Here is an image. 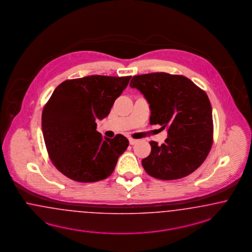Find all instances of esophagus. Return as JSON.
<instances>
[{"label": "esophagus", "mask_w": 252, "mask_h": 252, "mask_svg": "<svg viewBox=\"0 0 252 252\" xmlns=\"http://www.w3.org/2000/svg\"><path fill=\"white\" fill-rule=\"evenodd\" d=\"M137 141H138V140H136V139H132V138H129V143H130L131 145L135 144Z\"/></svg>", "instance_id": "obj_1"}]
</instances>
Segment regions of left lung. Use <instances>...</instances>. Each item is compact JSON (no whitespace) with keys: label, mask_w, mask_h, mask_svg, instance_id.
Returning <instances> with one entry per match:
<instances>
[{"label":"left lung","mask_w":252,"mask_h":252,"mask_svg":"<svg viewBox=\"0 0 252 252\" xmlns=\"http://www.w3.org/2000/svg\"><path fill=\"white\" fill-rule=\"evenodd\" d=\"M129 85L150 104V125L168 127V138L160 146L150 141L151 153L141 160L145 171L157 179L175 180L196 171L213 144L206 93L185 76L164 72L134 76Z\"/></svg>","instance_id":"left-lung-1"}]
</instances>
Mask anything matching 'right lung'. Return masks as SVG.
Wrapping results in <instances>:
<instances>
[{
  "mask_svg": "<svg viewBox=\"0 0 252 252\" xmlns=\"http://www.w3.org/2000/svg\"><path fill=\"white\" fill-rule=\"evenodd\" d=\"M131 76L93 75L62 82L42 111V132L52 164L72 180L100 181L114 171L129 142L121 134L103 138L97 119L107 117Z\"/></svg>",
  "mask_w": 252,
  "mask_h": 252,
  "instance_id": "right-lung-1",
  "label": "right lung"
}]
</instances>
